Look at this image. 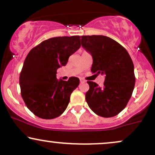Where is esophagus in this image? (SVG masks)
<instances>
[{
	"instance_id": "obj_1",
	"label": "esophagus",
	"mask_w": 155,
	"mask_h": 155,
	"mask_svg": "<svg viewBox=\"0 0 155 155\" xmlns=\"http://www.w3.org/2000/svg\"><path fill=\"white\" fill-rule=\"evenodd\" d=\"M80 82H81V83H85V82H86V81H85V80L83 79H80Z\"/></svg>"
}]
</instances>
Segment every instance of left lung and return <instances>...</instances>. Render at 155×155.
Segmentation results:
<instances>
[{
	"label": "left lung",
	"instance_id": "1",
	"mask_svg": "<svg viewBox=\"0 0 155 155\" xmlns=\"http://www.w3.org/2000/svg\"><path fill=\"white\" fill-rule=\"evenodd\" d=\"M81 45L92 54L91 71L105 75L104 87L88 81L85 95L89 107L96 114L112 117L127 106L135 87L134 65L130 56L116 41L104 35H82Z\"/></svg>",
	"mask_w": 155,
	"mask_h": 155
}]
</instances>
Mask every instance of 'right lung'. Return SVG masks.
Returning <instances> with one entry per match:
<instances>
[{
  "label": "right lung",
  "mask_w": 155,
  "mask_h": 155,
  "mask_svg": "<svg viewBox=\"0 0 155 155\" xmlns=\"http://www.w3.org/2000/svg\"><path fill=\"white\" fill-rule=\"evenodd\" d=\"M80 36L54 37L33 47L27 55L19 75L21 95L28 109L45 120L59 117L66 109L79 78L57 79V70L81 47Z\"/></svg>",
  "instance_id": "1"
}]
</instances>
